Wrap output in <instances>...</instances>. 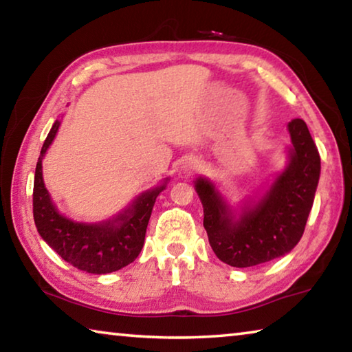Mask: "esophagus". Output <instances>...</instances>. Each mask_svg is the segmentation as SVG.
Returning <instances> with one entry per match:
<instances>
[{
	"mask_svg": "<svg viewBox=\"0 0 352 352\" xmlns=\"http://www.w3.org/2000/svg\"><path fill=\"white\" fill-rule=\"evenodd\" d=\"M195 168H197V164H195V163H188L186 166H184V172H190V170H194Z\"/></svg>",
	"mask_w": 352,
	"mask_h": 352,
	"instance_id": "1",
	"label": "esophagus"
}]
</instances>
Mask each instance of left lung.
Segmentation results:
<instances>
[{
	"label": "left lung",
	"mask_w": 352,
	"mask_h": 352,
	"mask_svg": "<svg viewBox=\"0 0 352 352\" xmlns=\"http://www.w3.org/2000/svg\"><path fill=\"white\" fill-rule=\"evenodd\" d=\"M290 162L258 204L239 217L206 178L195 182L204 226L217 258L231 267H253L289 253L300 242L320 178V153L306 122H289Z\"/></svg>",
	"instance_id": "1"
}]
</instances>
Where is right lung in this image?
<instances>
[{
  "label": "right lung",
  "mask_w": 352,
  "mask_h": 352,
  "mask_svg": "<svg viewBox=\"0 0 352 352\" xmlns=\"http://www.w3.org/2000/svg\"><path fill=\"white\" fill-rule=\"evenodd\" d=\"M60 122L56 121L41 147L34 177V222L43 241L68 264L87 273L116 272L133 262L144 245L152 208L162 186L146 190L126 211L102 223H79L62 216L52 204L41 174V160L54 141Z\"/></svg>",
  "instance_id": "1"
}]
</instances>
